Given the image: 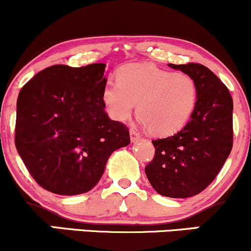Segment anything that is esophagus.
I'll return each mask as SVG.
<instances>
[{
  "label": "esophagus",
  "instance_id": "34e87169",
  "mask_svg": "<svg viewBox=\"0 0 251 251\" xmlns=\"http://www.w3.org/2000/svg\"><path fill=\"white\" fill-rule=\"evenodd\" d=\"M129 137H131V142L135 143L140 139V134L135 131L134 128H129Z\"/></svg>",
  "mask_w": 251,
  "mask_h": 251
}]
</instances>
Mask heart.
Masks as SVG:
<instances>
[{"mask_svg": "<svg viewBox=\"0 0 251 251\" xmlns=\"http://www.w3.org/2000/svg\"><path fill=\"white\" fill-rule=\"evenodd\" d=\"M118 83L106 82L102 102L112 119L123 122L137 103V116L154 135H171L188 124L197 106L198 89L188 74L150 63H129L118 71Z\"/></svg>", "mask_w": 251, "mask_h": 251, "instance_id": "heart-1", "label": "heart"}]
</instances>
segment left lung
<instances>
[{
    "label": "left lung",
    "instance_id": "1",
    "mask_svg": "<svg viewBox=\"0 0 251 251\" xmlns=\"http://www.w3.org/2000/svg\"><path fill=\"white\" fill-rule=\"evenodd\" d=\"M195 80L197 106L179 132L152 140L155 153L145 168L146 177L159 195L188 198L215 179L232 149V98L229 89L205 66L174 65Z\"/></svg>",
    "mask_w": 251,
    "mask_h": 251
}]
</instances>
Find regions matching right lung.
<instances>
[{"mask_svg":"<svg viewBox=\"0 0 251 251\" xmlns=\"http://www.w3.org/2000/svg\"><path fill=\"white\" fill-rule=\"evenodd\" d=\"M105 67L50 66L20 91L16 150L36 183L53 194L88 192L109 155L131 142L127 127L105 112Z\"/></svg>","mask_w":251,"mask_h":251,"instance_id":"1","label":"right lung"}]
</instances>
